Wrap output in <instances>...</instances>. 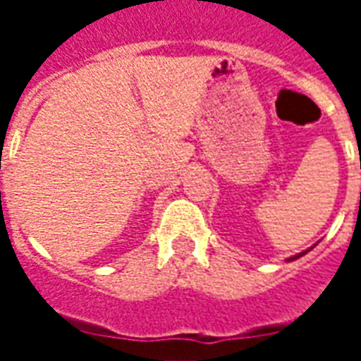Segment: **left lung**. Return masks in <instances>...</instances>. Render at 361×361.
Masks as SVG:
<instances>
[{"mask_svg":"<svg viewBox=\"0 0 361 361\" xmlns=\"http://www.w3.org/2000/svg\"><path fill=\"white\" fill-rule=\"evenodd\" d=\"M305 253H307V251H302V253H298V255H294V257H290V259H288V261H294V259H300V257H302V255H305Z\"/></svg>","mask_w":361,"mask_h":361,"instance_id":"left-lung-1","label":"left lung"}]
</instances>
